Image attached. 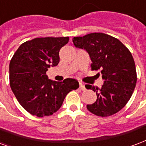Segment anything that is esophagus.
<instances>
[{
    "label": "esophagus",
    "mask_w": 146,
    "mask_h": 146,
    "mask_svg": "<svg viewBox=\"0 0 146 146\" xmlns=\"http://www.w3.org/2000/svg\"><path fill=\"white\" fill-rule=\"evenodd\" d=\"M79 88L80 90H82V91H85V85H83L82 83H79Z\"/></svg>",
    "instance_id": "obj_1"
}]
</instances>
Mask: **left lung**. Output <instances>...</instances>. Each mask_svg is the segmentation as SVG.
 I'll list each match as a JSON object with an SVG mask.
<instances>
[{"instance_id":"8db88e82","label":"left lung","mask_w":146,"mask_h":146,"mask_svg":"<svg viewBox=\"0 0 146 146\" xmlns=\"http://www.w3.org/2000/svg\"><path fill=\"white\" fill-rule=\"evenodd\" d=\"M72 41L76 48L87 51L92 62V69L100 70L105 80L100 88L85 85L97 95L95 102L87 105L88 110L102 117L117 113L129 102L136 84L135 64L131 52L119 39L103 33L74 37Z\"/></svg>"}]
</instances>
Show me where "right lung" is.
I'll return each instance as SVG.
<instances>
[{"mask_svg": "<svg viewBox=\"0 0 146 146\" xmlns=\"http://www.w3.org/2000/svg\"><path fill=\"white\" fill-rule=\"evenodd\" d=\"M68 40V37L35 38L21 44L12 57L11 88L21 106L33 115H51L61 108L67 94L79 87L74 78L56 82L46 75L50 67L58 64L59 51Z\"/></svg>", "mask_w": 146, "mask_h": 146, "instance_id": "add662e5", "label": "right lung"}]
</instances>
